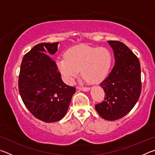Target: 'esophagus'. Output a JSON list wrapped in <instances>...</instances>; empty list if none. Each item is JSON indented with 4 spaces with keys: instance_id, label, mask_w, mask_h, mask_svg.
<instances>
[{
    "instance_id": "obj_1",
    "label": "esophagus",
    "mask_w": 155,
    "mask_h": 155,
    "mask_svg": "<svg viewBox=\"0 0 155 155\" xmlns=\"http://www.w3.org/2000/svg\"><path fill=\"white\" fill-rule=\"evenodd\" d=\"M78 88L80 89V90H81L82 91H89L90 90V87H78Z\"/></svg>"
}]
</instances>
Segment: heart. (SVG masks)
Returning <instances> with one entry per match:
<instances>
[{"label":"heart","mask_w":155,"mask_h":155,"mask_svg":"<svg viewBox=\"0 0 155 155\" xmlns=\"http://www.w3.org/2000/svg\"><path fill=\"white\" fill-rule=\"evenodd\" d=\"M56 64L68 82H71L81 70L86 81L95 83L103 81L108 74L112 64V54L105 47L79 45L68 49L65 57L57 59Z\"/></svg>","instance_id":"heart-1"}]
</instances>
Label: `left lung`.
Returning <instances> with one entry per match:
<instances>
[{
	"label": "left lung",
	"instance_id": "8db88e82",
	"mask_svg": "<svg viewBox=\"0 0 155 155\" xmlns=\"http://www.w3.org/2000/svg\"><path fill=\"white\" fill-rule=\"evenodd\" d=\"M114 50L115 65L101 83L104 101L95 109L103 119L114 121L128 114L140 98L141 91V67L139 59L124 43L109 41Z\"/></svg>",
	"mask_w": 155,
	"mask_h": 155
}]
</instances>
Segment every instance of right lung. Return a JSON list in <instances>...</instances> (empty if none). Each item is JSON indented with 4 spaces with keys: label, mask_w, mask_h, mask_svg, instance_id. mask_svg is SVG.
Listing matches in <instances>:
<instances>
[{
    "label": "right lung",
    "mask_w": 155,
    "mask_h": 155,
    "mask_svg": "<svg viewBox=\"0 0 155 155\" xmlns=\"http://www.w3.org/2000/svg\"><path fill=\"white\" fill-rule=\"evenodd\" d=\"M58 44L34 46L23 57L18 77V90L25 105L44 122L62 119L76 91L75 87L63 82L56 62L48 55L57 51Z\"/></svg>",
    "instance_id": "right-lung-1"
}]
</instances>
